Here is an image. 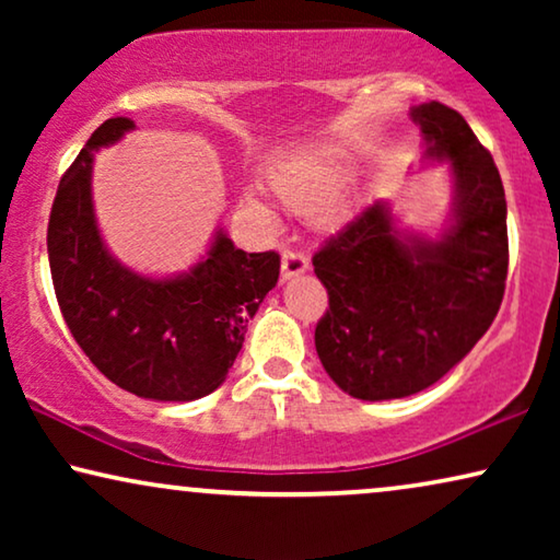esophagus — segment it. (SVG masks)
I'll use <instances>...</instances> for the list:
<instances>
[{"label":"esophagus","mask_w":560,"mask_h":560,"mask_svg":"<svg viewBox=\"0 0 560 560\" xmlns=\"http://www.w3.org/2000/svg\"><path fill=\"white\" fill-rule=\"evenodd\" d=\"M305 270H308V257H305L303 252L298 249L282 252V280L298 278V275H303Z\"/></svg>","instance_id":"obj_1"}]
</instances>
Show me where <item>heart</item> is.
Here are the masks:
<instances>
[{"instance_id": "heart-1", "label": "heart", "mask_w": 560, "mask_h": 560, "mask_svg": "<svg viewBox=\"0 0 560 560\" xmlns=\"http://www.w3.org/2000/svg\"><path fill=\"white\" fill-rule=\"evenodd\" d=\"M270 188L293 211L313 213L318 226L336 229L347 219L341 194L351 180L349 158L336 148H313L272 165Z\"/></svg>"}]
</instances>
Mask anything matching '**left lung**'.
<instances>
[{"instance_id":"8db88e82","label":"left lung","mask_w":560,"mask_h":560,"mask_svg":"<svg viewBox=\"0 0 560 560\" xmlns=\"http://www.w3.org/2000/svg\"><path fill=\"white\" fill-rule=\"evenodd\" d=\"M410 119L425 163H448L446 226L431 240L374 201L313 257L328 290L318 359L343 393L370 402L416 395L454 370L492 326L508 280V201L492 155L439 102L412 106Z\"/></svg>"}]
</instances>
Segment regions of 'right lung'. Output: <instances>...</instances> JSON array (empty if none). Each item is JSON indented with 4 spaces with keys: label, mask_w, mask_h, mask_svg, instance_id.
<instances>
[{
    "label": "right lung",
    "mask_w": 560,
    "mask_h": 560,
    "mask_svg": "<svg viewBox=\"0 0 560 560\" xmlns=\"http://www.w3.org/2000/svg\"><path fill=\"white\" fill-rule=\"evenodd\" d=\"M132 129L127 117L106 119L60 178L48 221L52 288L75 343L106 380L148 400L190 402L226 380L280 257L247 255L219 229L188 272L148 278L121 265L98 232L91 173L94 152Z\"/></svg>",
    "instance_id": "right-lung-1"
}]
</instances>
